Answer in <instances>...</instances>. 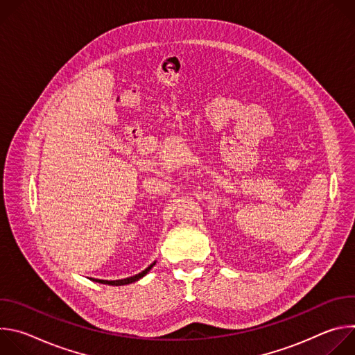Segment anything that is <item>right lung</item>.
I'll return each mask as SVG.
<instances>
[{"mask_svg":"<svg viewBox=\"0 0 355 355\" xmlns=\"http://www.w3.org/2000/svg\"><path fill=\"white\" fill-rule=\"evenodd\" d=\"M155 264H156V261L155 263H151L144 271H141V272H139V274H136V275H133V277H129V278H123V279H115V281H108V279H95V278H89V279H92V281H95V282H99V284H105V285H114V286H121V285H128V284H132V282H136V281H139L140 278H143L151 268L155 267Z\"/></svg>","mask_w":355,"mask_h":355,"instance_id":"1","label":"right lung"}]
</instances>
